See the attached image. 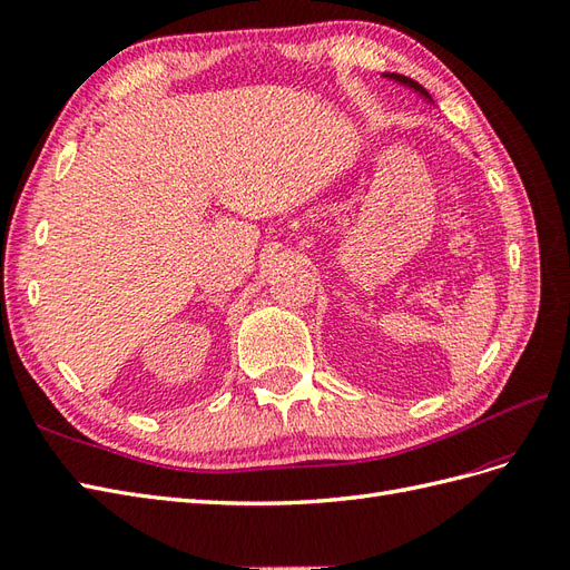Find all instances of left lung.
I'll use <instances>...</instances> for the list:
<instances>
[{
	"label": "left lung",
	"mask_w": 570,
	"mask_h": 570,
	"mask_svg": "<svg viewBox=\"0 0 570 570\" xmlns=\"http://www.w3.org/2000/svg\"><path fill=\"white\" fill-rule=\"evenodd\" d=\"M387 79H392V81H397V83H404V86H410V89H414L419 96H424V98H429L431 100V96H429V91L424 89V86H421L419 81H414V79H410V77H402V75H385Z\"/></svg>",
	"instance_id": "left-lung-1"
}]
</instances>
